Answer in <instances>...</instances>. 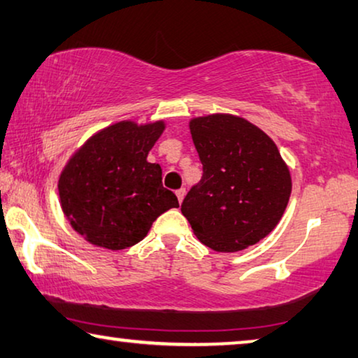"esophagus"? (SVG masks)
<instances>
[{"label": "esophagus", "mask_w": 358, "mask_h": 358, "mask_svg": "<svg viewBox=\"0 0 358 358\" xmlns=\"http://www.w3.org/2000/svg\"><path fill=\"white\" fill-rule=\"evenodd\" d=\"M175 194H177V197H178V202L181 203V201L185 199V194H186V189L185 188H180L178 191H175Z\"/></svg>", "instance_id": "34e87169"}]
</instances>
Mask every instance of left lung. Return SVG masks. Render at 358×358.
Segmentation results:
<instances>
[{
  "instance_id": "8db88e82",
  "label": "left lung",
  "mask_w": 358,
  "mask_h": 358,
  "mask_svg": "<svg viewBox=\"0 0 358 358\" xmlns=\"http://www.w3.org/2000/svg\"><path fill=\"white\" fill-rule=\"evenodd\" d=\"M191 137L203 175L181 213L203 245L232 253L255 245L279 224L292 175L268 134L228 113L192 117Z\"/></svg>"
}]
</instances>
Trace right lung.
I'll return each mask as SVG.
<instances>
[{
	"label": "right lung",
	"instance_id": "right-lung-1",
	"mask_svg": "<svg viewBox=\"0 0 358 358\" xmlns=\"http://www.w3.org/2000/svg\"><path fill=\"white\" fill-rule=\"evenodd\" d=\"M166 130L162 119L119 121L100 129L68 159L59 177L60 207L89 243L124 250L143 241L157 217L178 207L148 152Z\"/></svg>",
	"mask_w": 358,
	"mask_h": 358
}]
</instances>
